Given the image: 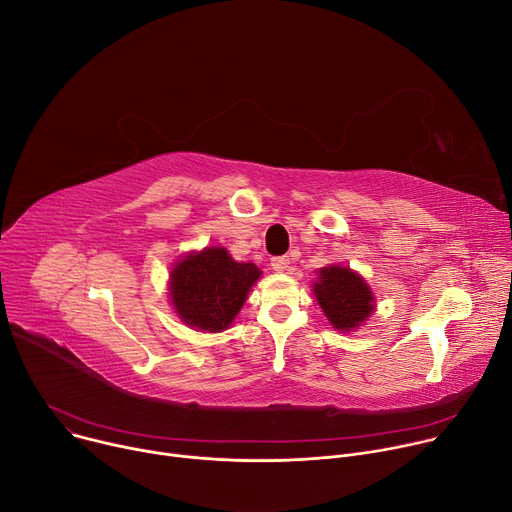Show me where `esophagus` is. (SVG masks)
Here are the masks:
<instances>
[{
  "label": "esophagus",
  "instance_id": "34e87169",
  "mask_svg": "<svg viewBox=\"0 0 512 512\" xmlns=\"http://www.w3.org/2000/svg\"><path fill=\"white\" fill-rule=\"evenodd\" d=\"M291 264V258L289 256H274L270 258V266L276 270V272H285Z\"/></svg>",
  "mask_w": 512,
  "mask_h": 512
}]
</instances>
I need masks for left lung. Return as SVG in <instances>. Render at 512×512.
<instances>
[{"instance_id":"obj_1","label":"left lung","mask_w":512,"mask_h":512,"mask_svg":"<svg viewBox=\"0 0 512 512\" xmlns=\"http://www.w3.org/2000/svg\"><path fill=\"white\" fill-rule=\"evenodd\" d=\"M313 291L325 317L339 331L358 327L374 311L372 291L350 268H323L319 272V280L313 285Z\"/></svg>"}]
</instances>
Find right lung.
Returning a JSON list of instances; mask_svg holds the SVG:
<instances>
[{
	"instance_id": "add662e5",
	"label": "right lung",
	"mask_w": 512,
	"mask_h": 512,
	"mask_svg": "<svg viewBox=\"0 0 512 512\" xmlns=\"http://www.w3.org/2000/svg\"><path fill=\"white\" fill-rule=\"evenodd\" d=\"M250 262H236L225 248L189 254L170 274V297L179 317L201 331H223L240 313L260 278Z\"/></svg>"
}]
</instances>
